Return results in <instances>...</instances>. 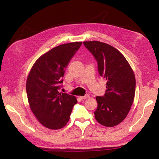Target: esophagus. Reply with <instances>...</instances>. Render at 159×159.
Masks as SVG:
<instances>
[{
	"instance_id": "esophagus-1",
	"label": "esophagus",
	"mask_w": 159,
	"mask_h": 159,
	"mask_svg": "<svg viewBox=\"0 0 159 159\" xmlns=\"http://www.w3.org/2000/svg\"><path fill=\"white\" fill-rule=\"evenodd\" d=\"M89 97V95H84V96H80V99L81 100H84V99H85L88 98Z\"/></svg>"
}]
</instances>
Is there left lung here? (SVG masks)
Instances as JSON below:
<instances>
[{"label":"left lung","mask_w":159,"mask_h":159,"mask_svg":"<svg viewBox=\"0 0 159 159\" xmlns=\"http://www.w3.org/2000/svg\"><path fill=\"white\" fill-rule=\"evenodd\" d=\"M98 61L101 76L107 80L104 96H97L98 108L94 112L97 121L105 127H114L128 115L135 93L134 72L117 49L98 41L84 42Z\"/></svg>","instance_id":"obj_1"}]
</instances>
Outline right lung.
Here are the masks:
<instances>
[{"label": "right lung", "instance_id": "right-lung-1", "mask_svg": "<svg viewBox=\"0 0 159 159\" xmlns=\"http://www.w3.org/2000/svg\"><path fill=\"white\" fill-rule=\"evenodd\" d=\"M82 42L57 46L33 65L26 81V93L32 113L43 126L60 129L66 125L74 105V95L60 93L65 70Z\"/></svg>", "mask_w": 159, "mask_h": 159}]
</instances>
